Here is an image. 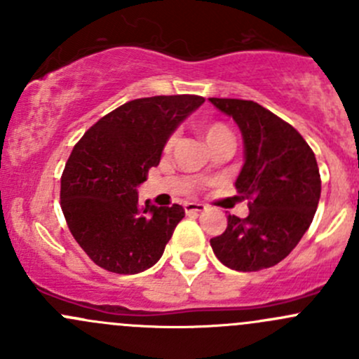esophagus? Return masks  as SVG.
Segmentation results:
<instances>
[{"label": "esophagus", "mask_w": 359, "mask_h": 359, "mask_svg": "<svg viewBox=\"0 0 359 359\" xmlns=\"http://www.w3.org/2000/svg\"><path fill=\"white\" fill-rule=\"evenodd\" d=\"M184 210H186V213H200L203 210H206V206L203 203H186Z\"/></svg>", "instance_id": "1"}]
</instances>
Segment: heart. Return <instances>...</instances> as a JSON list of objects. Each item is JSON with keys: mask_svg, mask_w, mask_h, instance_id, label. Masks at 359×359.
I'll list each match as a JSON object with an SVG mask.
<instances>
[{"mask_svg": "<svg viewBox=\"0 0 359 359\" xmlns=\"http://www.w3.org/2000/svg\"><path fill=\"white\" fill-rule=\"evenodd\" d=\"M224 133H229V130L226 128L224 125H220V123H213V125H208L203 128V135H205V140L206 142H210V140H213L215 137L219 135H224ZM166 149L170 147V142H166Z\"/></svg>", "mask_w": 359, "mask_h": 359, "instance_id": "heart-1", "label": "heart"}]
</instances>
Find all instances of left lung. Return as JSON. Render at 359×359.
<instances>
[{"label":"left lung","mask_w":359,"mask_h":359,"mask_svg":"<svg viewBox=\"0 0 359 359\" xmlns=\"http://www.w3.org/2000/svg\"><path fill=\"white\" fill-rule=\"evenodd\" d=\"M234 119L243 135L245 163L238 193L247 198V219L229 215L213 253L234 271H260L285 259L309 229L321 194L313 149L299 132L253 100L208 99Z\"/></svg>","instance_id":"8db88e82"}]
</instances>
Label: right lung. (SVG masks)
<instances>
[{"label":"right lung","mask_w":359,"mask_h":359,"mask_svg":"<svg viewBox=\"0 0 359 359\" xmlns=\"http://www.w3.org/2000/svg\"><path fill=\"white\" fill-rule=\"evenodd\" d=\"M205 102L198 95H158L123 104L79 139L60 179L69 231L102 269L137 274L161 259L186 212L180 205H139L137 187L177 126Z\"/></svg>","instance_id":"add662e5"}]
</instances>
